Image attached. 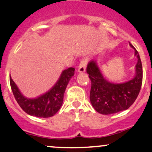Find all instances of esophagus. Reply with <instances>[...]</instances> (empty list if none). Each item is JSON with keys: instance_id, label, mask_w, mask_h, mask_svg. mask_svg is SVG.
<instances>
[{"instance_id": "obj_1", "label": "esophagus", "mask_w": 152, "mask_h": 152, "mask_svg": "<svg viewBox=\"0 0 152 152\" xmlns=\"http://www.w3.org/2000/svg\"><path fill=\"white\" fill-rule=\"evenodd\" d=\"M87 59H82V61L80 62L79 65V68H78V72L79 73H84L86 69V65H87Z\"/></svg>"}]
</instances>
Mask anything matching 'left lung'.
<instances>
[{
    "label": "left lung",
    "mask_w": 152,
    "mask_h": 152,
    "mask_svg": "<svg viewBox=\"0 0 152 152\" xmlns=\"http://www.w3.org/2000/svg\"><path fill=\"white\" fill-rule=\"evenodd\" d=\"M134 48L137 62L134 77L124 83H113L104 77L96 60L90 61L87 66V73L91 81L90 100L93 108L103 115H110L126 110L137 99L142 85V68L138 52Z\"/></svg>",
    "instance_id": "obj_1"
}]
</instances>
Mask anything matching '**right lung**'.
<instances>
[{"mask_svg": "<svg viewBox=\"0 0 152 152\" xmlns=\"http://www.w3.org/2000/svg\"><path fill=\"white\" fill-rule=\"evenodd\" d=\"M74 71L73 67L64 70L56 83L50 90L34 99L25 97L10 76L11 88L18 104L27 114L39 118L51 117L62 107L65 89L69 81L74 75Z\"/></svg>", "mask_w": 152, "mask_h": 152, "instance_id": "obj_1", "label": "right lung"}]
</instances>
